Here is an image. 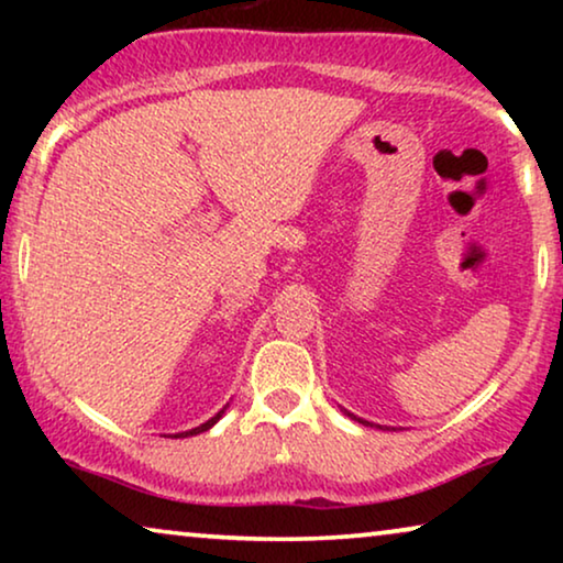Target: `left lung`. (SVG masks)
Returning <instances> with one entry per match:
<instances>
[{
	"mask_svg": "<svg viewBox=\"0 0 563 563\" xmlns=\"http://www.w3.org/2000/svg\"><path fill=\"white\" fill-rule=\"evenodd\" d=\"M351 418H353V415H351ZM358 422H364V426H372V422H366V420H361V418H356Z\"/></svg>",
	"mask_w": 563,
	"mask_h": 563,
	"instance_id": "left-lung-1",
	"label": "left lung"
}]
</instances>
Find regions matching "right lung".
<instances>
[{"instance_id":"obj_1","label":"right lung","mask_w":563,"mask_h":563,"mask_svg":"<svg viewBox=\"0 0 563 563\" xmlns=\"http://www.w3.org/2000/svg\"><path fill=\"white\" fill-rule=\"evenodd\" d=\"M220 415H222V412H218V415H214V418H212V420H207V422H202V426H199V428H195V430H187V433H176L174 438H187V435H197V433H205V430H210V428L214 426V422H218V420H220Z\"/></svg>"}]
</instances>
